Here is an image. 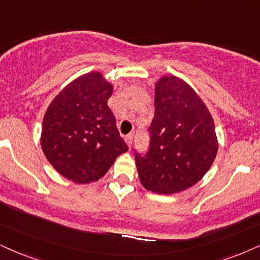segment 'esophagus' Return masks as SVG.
<instances>
[{"mask_svg":"<svg viewBox=\"0 0 260 260\" xmlns=\"http://www.w3.org/2000/svg\"><path fill=\"white\" fill-rule=\"evenodd\" d=\"M124 140H126L127 145L131 147V145H132V141H133V134H128V136L124 137Z\"/></svg>","mask_w":260,"mask_h":260,"instance_id":"1","label":"esophagus"}]
</instances>
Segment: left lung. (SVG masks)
<instances>
[{"mask_svg": "<svg viewBox=\"0 0 260 260\" xmlns=\"http://www.w3.org/2000/svg\"><path fill=\"white\" fill-rule=\"evenodd\" d=\"M150 150L136 156L143 187L156 194L186 190L203 179L218 151L212 115L185 80L162 75L154 84Z\"/></svg>", "mask_w": 260, "mask_h": 260, "instance_id": "left-lung-1", "label": "left lung"}]
</instances>
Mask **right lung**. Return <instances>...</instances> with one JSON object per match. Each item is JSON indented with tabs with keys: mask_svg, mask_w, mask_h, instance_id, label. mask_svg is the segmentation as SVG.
<instances>
[{
	"mask_svg": "<svg viewBox=\"0 0 260 260\" xmlns=\"http://www.w3.org/2000/svg\"><path fill=\"white\" fill-rule=\"evenodd\" d=\"M113 92V84L101 72H88L62 88L45 111L42 150L52 168L70 181H98L128 151L108 107Z\"/></svg>",
	"mask_w": 260,
	"mask_h": 260,
	"instance_id": "1",
	"label": "right lung"
}]
</instances>
